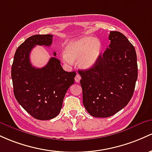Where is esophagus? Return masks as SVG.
Returning a JSON list of instances; mask_svg holds the SVG:
<instances>
[{
    "label": "esophagus",
    "mask_w": 152,
    "mask_h": 152,
    "mask_svg": "<svg viewBox=\"0 0 152 152\" xmlns=\"http://www.w3.org/2000/svg\"><path fill=\"white\" fill-rule=\"evenodd\" d=\"M80 75L79 74H77L76 76H75V82L76 83H79L80 81Z\"/></svg>",
    "instance_id": "34e87169"
}]
</instances>
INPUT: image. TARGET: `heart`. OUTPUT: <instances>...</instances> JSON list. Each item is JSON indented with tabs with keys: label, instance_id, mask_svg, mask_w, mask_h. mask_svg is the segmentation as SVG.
<instances>
[{
	"label": "heart",
	"instance_id": "obj_1",
	"mask_svg": "<svg viewBox=\"0 0 152 152\" xmlns=\"http://www.w3.org/2000/svg\"><path fill=\"white\" fill-rule=\"evenodd\" d=\"M65 53L62 54L63 62L71 64L78 59L83 69H90L98 62L101 55L102 44L100 40L91 37H83L72 40L66 44Z\"/></svg>",
	"mask_w": 152,
	"mask_h": 152
}]
</instances>
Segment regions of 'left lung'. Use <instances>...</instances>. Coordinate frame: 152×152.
Instances as JSON below:
<instances>
[{
	"instance_id": "left-lung-1",
	"label": "left lung",
	"mask_w": 152,
	"mask_h": 152,
	"mask_svg": "<svg viewBox=\"0 0 152 152\" xmlns=\"http://www.w3.org/2000/svg\"><path fill=\"white\" fill-rule=\"evenodd\" d=\"M108 48L93 67L79 70L83 102L92 116L107 118L122 110L134 94L138 77L135 48L123 34L110 31Z\"/></svg>"
}]
</instances>
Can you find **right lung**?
I'll return each instance as SVG.
<instances>
[{"label":"right lung","mask_w":152,"mask_h":152,"mask_svg":"<svg viewBox=\"0 0 152 152\" xmlns=\"http://www.w3.org/2000/svg\"><path fill=\"white\" fill-rule=\"evenodd\" d=\"M52 37L37 34L26 39L16 49L11 67L15 98L27 113L38 120H50L59 113L64 95L74 84L76 75L75 72L64 71L56 57H51L44 67L32 66L31 51L36 45L50 47Z\"/></svg>","instance_id":"add662e5"}]
</instances>
